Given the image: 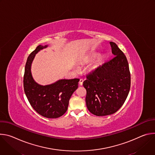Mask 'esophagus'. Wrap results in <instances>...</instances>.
I'll list each match as a JSON object with an SVG mask.
<instances>
[{
    "instance_id": "1",
    "label": "esophagus",
    "mask_w": 155,
    "mask_h": 155,
    "mask_svg": "<svg viewBox=\"0 0 155 155\" xmlns=\"http://www.w3.org/2000/svg\"><path fill=\"white\" fill-rule=\"evenodd\" d=\"M83 79H80V81H79V84L81 86L83 84Z\"/></svg>"
}]
</instances>
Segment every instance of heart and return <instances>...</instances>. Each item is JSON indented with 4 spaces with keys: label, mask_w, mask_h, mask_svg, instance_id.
<instances>
[{
    "label": "heart",
    "mask_w": 155,
    "mask_h": 155,
    "mask_svg": "<svg viewBox=\"0 0 155 155\" xmlns=\"http://www.w3.org/2000/svg\"><path fill=\"white\" fill-rule=\"evenodd\" d=\"M98 54H99L98 53H91V54H90L89 55V56H88V58H96V57H97V56H98ZM103 58H104L103 56H102L101 57V59H102ZM95 68H96V66H95V65H92V66H91V67L90 68V71H93V70H94Z\"/></svg>",
    "instance_id": "1"
}]
</instances>
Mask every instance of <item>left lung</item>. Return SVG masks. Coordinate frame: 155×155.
<instances>
[{"instance_id":"1","label":"left lung","mask_w":155,"mask_h":155,"mask_svg":"<svg viewBox=\"0 0 155 155\" xmlns=\"http://www.w3.org/2000/svg\"><path fill=\"white\" fill-rule=\"evenodd\" d=\"M110 44L115 57L87 75L83 83L86 90L87 108L99 117L117 112L124 103L130 86L126 57L115 43Z\"/></svg>"}]
</instances>
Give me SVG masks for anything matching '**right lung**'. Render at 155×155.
<instances>
[{"instance_id": "right-lung-1", "label": "right lung", "mask_w": 155, "mask_h": 155, "mask_svg": "<svg viewBox=\"0 0 155 155\" xmlns=\"http://www.w3.org/2000/svg\"><path fill=\"white\" fill-rule=\"evenodd\" d=\"M48 45H38L28 58L24 75V90L32 108L40 115L56 118L67 111L69 102L78 88L79 79H61L56 82L41 85L32 75L31 65L35 54Z\"/></svg>"}]
</instances>
